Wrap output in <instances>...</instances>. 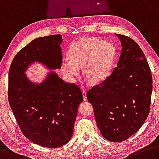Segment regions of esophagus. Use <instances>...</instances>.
I'll return each instance as SVG.
<instances>
[{"mask_svg":"<svg viewBox=\"0 0 159 159\" xmlns=\"http://www.w3.org/2000/svg\"><path fill=\"white\" fill-rule=\"evenodd\" d=\"M82 93H83V97H84V101H86V100H87L86 90L83 89H82Z\"/></svg>","mask_w":159,"mask_h":159,"instance_id":"obj_1","label":"esophagus"}]
</instances>
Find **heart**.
I'll list each match as a JSON object with an SVG mask.
<instances>
[{"instance_id": "heart-1", "label": "heart", "mask_w": 159, "mask_h": 159, "mask_svg": "<svg viewBox=\"0 0 159 159\" xmlns=\"http://www.w3.org/2000/svg\"><path fill=\"white\" fill-rule=\"evenodd\" d=\"M115 56V49L107 42L93 37H85L74 42L69 51V59L61 62V69L71 80L80 74L84 66V74L93 83L107 77Z\"/></svg>"}]
</instances>
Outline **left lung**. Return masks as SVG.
Masks as SVG:
<instances>
[{
    "label": "left lung",
    "instance_id": "left-lung-1",
    "mask_svg": "<svg viewBox=\"0 0 159 159\" xmlns=\"http://www.w3.org/2000/svg\"><path fill=\"white\" fill-rule=\"evenodd\" d=\"M115 34L122 47L117 66L102 84L89 90L87 98L102 137L120 142L137 132L147 120L153 85L139 46L129 37Z\"/></svg>",
    "mask_w": 159,
    "mask_h": 159
}]
</instances>
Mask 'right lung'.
<instances>
[{"instance_id":"right-lung-1","label":"right lung","mask_w":159,"mask_h":159,"mask_svg":"<svg viewBox=\"0 0 159 159\" xmlns=\"http://www.w3.org/2000/svg\"><path fill=\"white\" fill-rule=\"evenodd\" d=\"M61 34L32 40L14 57L8 74L9 104L22 132L32 142L48 148L69 142L82 92L52 70L39 84L30 81L25 73L35 61L49 69H61Z\"/></svg>"}]
</instances>
